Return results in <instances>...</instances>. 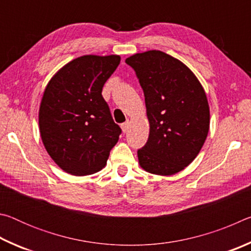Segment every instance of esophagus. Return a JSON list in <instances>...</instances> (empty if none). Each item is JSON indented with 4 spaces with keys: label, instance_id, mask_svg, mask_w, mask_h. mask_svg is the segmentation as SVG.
Wrapping results in <instances>:
<instances>
[{
    "label": "esophagus",
    "instance_id": "1",
    "mask_svg": "<svg viewBox=\"0 0 251 251\" xmlns=\"http://www.w3.org/2000/svg\"><path fill=\"white\" fill-rule=\"evenodd\" d=\"M129 126H130V121H129V120H127L125 123H123V124L121 125L122 129H123V131H124V133H126V131L128 130Z\"/></svg>",
    "mask_w": 251,
    "mask_h": 251
}]
</instances>
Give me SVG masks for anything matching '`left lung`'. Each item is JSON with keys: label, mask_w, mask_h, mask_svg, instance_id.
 I'll return each instance as SVG.
<instances>
[{"label": "left lung", "mask_w": 251, "mask_h": 251, "mask_svg": "<svg viewBox=\"0 0 251 251\" xmlns=\"http://www.w3.org/2000/svg\"><path fill=\"white\" fill-rule=\"evenodd\" d=\"M145 96L150 136L137 151L139 165L174 175L196 158L209 130V105L201 84L179 59L161 50L126 58Z\"/></svg>", "instance_id": "left-lung-1"}]
</instances>
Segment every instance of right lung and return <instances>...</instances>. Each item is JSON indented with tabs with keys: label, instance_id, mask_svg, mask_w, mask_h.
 <instances>
[{
	"label": "right lung",
	"instance_id": "obj_1",
	"mask_svg": "<svg viewBox=\"0 0 251 251\" xmlns=\"http://www.w3.org/2000/svg\"><path fill=\"white\" fill-rule=\"evenodd\" d=\"M120 62L118 55H84L63 66L45 88L39 113L42 142L71 175L100 171L118 142L122 129L101 91Z\"/></svg>",
	"mask_w": 251,
	"mask_h": 251
}]
</instances>
